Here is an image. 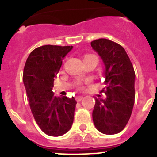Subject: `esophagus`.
I'll list each match as a JSON object with an SVG mask.
<instances>
[{
    "mask_svg": "<svg viewBox=\"0 0 157 157\" xmlns=\"http://www.w3.org/2000/svg\"><path fill=\"white\" fill-rule=\"evenodd\" d=\"M82 99H83L82 96H78V97H76V101H77L78 102H79V101H81Z\"/></svg>",
    "mask_w": 157,
    "mask_h": 157,
    "instance_id": "esophagus-1",
    "label": "esophagus"
}]
</instances>
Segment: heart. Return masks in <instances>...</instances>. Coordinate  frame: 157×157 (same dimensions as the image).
<instances>
[{"instance_id":"1","label":"heart","mask_w":157,"mask_h":157,"mask_svg":"<svg viewBox=\"0 0 157 157\" xmlns=\"http://www.w3.org/2000/svg\"><path fill=\"white\" fill-rule=\"evenodd\" d=\"M90 57H96V58H97V56H94V55H86V56H85L84 59H86V58H90Z\"/></svg>"}]
</instances>
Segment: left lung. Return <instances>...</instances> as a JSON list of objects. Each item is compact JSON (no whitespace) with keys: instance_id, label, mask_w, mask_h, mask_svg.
<instances>
[{"instance_id":"1","label":"left lung","mask_w":157,"mask_h":157,"mask_svg":"<svg viewBox=\"0 0 157 157\" xmlns=\"http://www.w3.org/2000/svg\"><path fill=\"white\" fill-rule=\"evenodd\" d=\"M91 47L105 66L103 74L105 99L95 98L93 121L105 134L120 133L128 123L134 105L135 73L125 49L105 38L95 40Z\"/></svg>"}]
</instances>
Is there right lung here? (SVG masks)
<instances>
[{"instance_id": "obj_1", "label": "right lung", "mask_w": 157, "mask_h": 157, "mask_svg": "<svg viewBox=\"0 0 157 157\" xmlns=\"http://www.w3.org/2000/svg\"><path fill=\"white\" fill-rule=\"evenodd\" d=\"M72 48L43 45L32 51L25 63L23 81L30 110L41 130L49 136L66 134L74 121V97H56L52 91L63 59Z\"/></svg>"}]
</instances>
